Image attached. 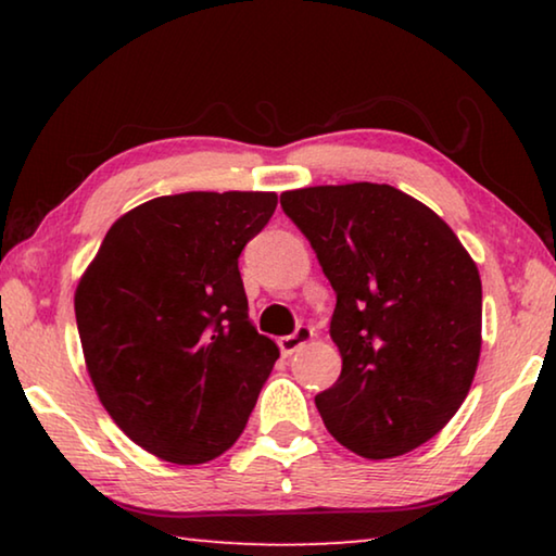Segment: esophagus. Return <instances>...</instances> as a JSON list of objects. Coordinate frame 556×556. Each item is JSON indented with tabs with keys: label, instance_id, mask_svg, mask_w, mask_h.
I'll return each instance as SVG.
<instances>
[{
	"label": "esophagus",
	"instance_id": "34e87169",
	"mask_svg": "<svg viewBox=\"0 0 556 556\" xmlns=\"http://www.w3.org/2000/svg\"><path fill=\"white\" fill-rule=\"evenodd\" d=\"M312 338H314L312 326H299L291 336L279 338V351H281V355H291V353H296L301 345H306L308 341H312Z\"/></svg>",
	"mask_w": 556,
	"mask_h": 556
}]
</instances>
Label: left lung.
I'll return each instance as SVG.
<instances>
[{
  "instance_id": "8db88e82",
  "label": "left lung",
  "mask_w": 556,
  "mask_h": 556,
  "mask_svg": "<svg viewBox=\"0 0 556 556\" xmlns=\"http://www.w3.org/2000/svg\"><path fill=\"white\" fill-rule=\"evenodd\" d=\"M336 291L341 378L316 394L326 429L365 458L427 444L464 404L481 357V275L454 230L388 184L281 193Z\"/></svg>"
}]
</instances>
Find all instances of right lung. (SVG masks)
Wrapping results in <instances>:
<instances>
[{
    "label": "right lung",
    "instance_id": "obj_1",
    "mask_svg": "<svg viewBox=\"0 0 556 556\" xmlns=\"http://www.w3.org/2000/svg\"><path fill=\"white\" fill-rule=\"evenodd\" d=\"M277 193L191 191L112 225L75 289V321L102 407L178 466L228 451L279 348L257 333L238 269Z\"/></svg>",
    "mask_w": 556,
    "mask_h": 556
}]
</instances>
